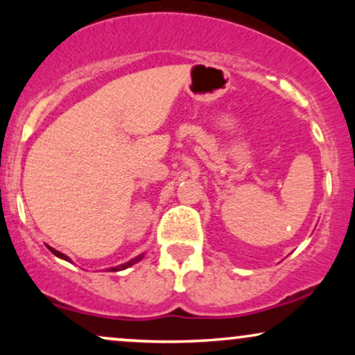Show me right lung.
Returning a JSON list of instances; mask_svg holds the SVG:
<instances>
[{"mask_svg": "<svg viewBox=\"0 0 355 355\" xmlns=\"http://www.w3.org/2000/svg\"><path fill=\"white\" fill-rule=\"evenodd\" d=\"M48 248H50V252H51V254H55L56 257H60V259H64V260H68V262H70V259H68V257L64 255V254H61V252L55 250V248H53V247H48ZM141 259H144V255H138V257H135V259H132V260H130V262H125V263H121V266H118V267H112V268H110V272L125 270V268H128V267L135 266V263H137V262H140Z\"/></svg>", "mask_w": 355, "mask_h": 355, "instance_id": "1", "label": "right lung"}]
</instances>
